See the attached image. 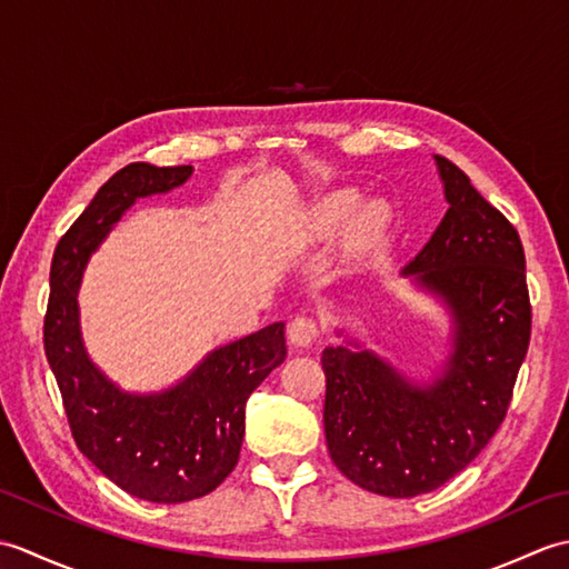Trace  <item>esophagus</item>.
<instances>
[{
    "instance_id": "obj_1",
    "label": "esophagus",
    "mask_w": 569,
    "mask_h": 569,
    "mask_svg": "<svg viewBox=\"0 0 569 569\" xmlns=\"http://www.w3.org/2000/svg\"><path fill=\"white\" fill-rule=\"evenodd\" d=\"M318 335H320L318 322L312 318L298 316L296 320H291V325H288V340H291V345L296 347H310L318 340Z\"/></svg>"
}]
</instances>
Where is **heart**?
<instances>
[{
    "mask_svg": "<svg viewBox=\"0 0 569 569\" xmlns=\"http://www.w3.org/2000/svg\"><path fill=\"white\" fill-rule=\"evenodd\" d=\"M386 222H389V212L381 202H361L359 196L352 190H340L332 196L322 198L310 212V234L318 239H330L340 234L347 227V239L355 247H369L377 241Z\"/></svg>",
    "mask_w": 569,
    "mask_h": 569,
    "instance_id": "1",
    "label": "heart"
}]
</instances>
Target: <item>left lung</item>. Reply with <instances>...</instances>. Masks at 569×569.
Here are the masks:
<instances>
[{
	"mask_svg": "<svg viewBox=\"0 0 569 569\" xmlns=\"http://www.w3.org/2000/svg\"><path fill=\"white\" fill-rule=\"evenodd\" d=\"M435 163L450 208L401 273L445 306L450 355L430 381H413L355 337L322 352L332 462L357 487L391 499L442 487L485 450L530 342L521 237L452 161Z\"/></svg>",
	"mask_w": 569,
	"mask_h": 569,
	"instance_id": "left-lung-1",
	"label": "left lung"
}]
</instances>
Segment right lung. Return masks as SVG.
Wrapping results in <instances>:
<instances>
[{"mask_svg":"<svg viewBox=\"0 0 569 569\" xmlns=\"http://www.w3.org/2000/svg\"><path fill=\"white\" fill-rule=\"evenodd\" d=\"M192 166L129 163L98 190L51 261L43 347L80 452L119 489L153 503H186L237 467L251 391L283 365V322L217 347L176 386L131 393L90 359L80 332L84 266L139 198L183 186Z\"/></svg>","mask_w":569,"mask_h":569,"instance_id":"obj_1","label":"right lung"}]
</instances>
